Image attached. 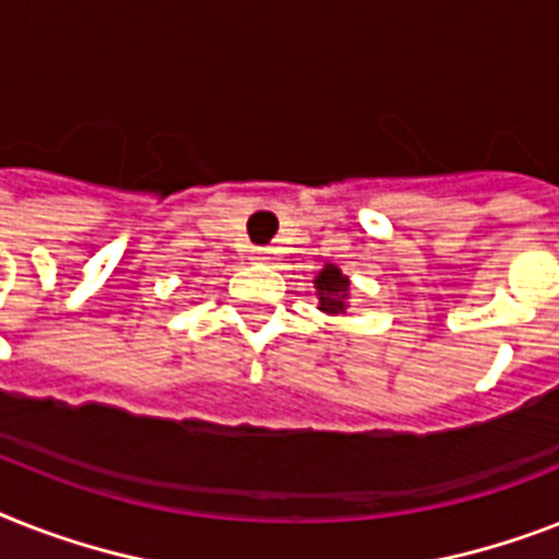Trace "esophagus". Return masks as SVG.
Wrapping results in <instances>:
<instances>
[{
	"mask_svg": "<svg viewBox=\"0 0 559 559\" xmlns=\"http://www.w3.org/2000/svg\"><path fill=\"white\" fill-rule=\"evenodd\" d=\"M252 261H258V264H266V261H270V249H264V247L252 249Z\"/></svg>",
	"mask_w": 559,
	"mask_h": 559,
	"instance_id": "34e87169",
	"label": "esophagus"
}]
</instances>
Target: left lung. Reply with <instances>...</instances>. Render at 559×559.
I'll use <instances>...</instances> for the list:
<instances>
[{
	"instance_id": "left-lung-1",
	"label": "left lung",
	"mask_w": 559,
	"mask_h": 559,
	"mask_svg": "<svg viewBox=\"0 0 559 559\" xmlns=\"http://www.w3.org/2000/svg\"><path fill=\"white\" fill-rule=\"evenodd\" d=\"M316 298H319V310L326 316H344L350 307V278L344 275L335 264L326 261L316 275Z\"/></svg>"
}]
</instances>
